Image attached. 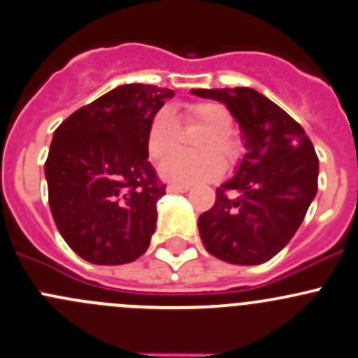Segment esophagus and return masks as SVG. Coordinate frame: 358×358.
Listing matches in <instances>:
<instances>
[{
  "mask_svg": "<svg viewBox=\"0 0 358 358\" xmlns=\"http://www.w3.org/2000/svg\"><path fill=\"white\" fill-rule=\"evenodd\" d=\"M190 187L189 185H168L166 192H169V194H175V192H189Z\"/></svg>",
  "mask_w": 358,
  "mask_h": 358,
  "instance_id": "obj_1",
  "label": "esophagus"
}]
</instances>
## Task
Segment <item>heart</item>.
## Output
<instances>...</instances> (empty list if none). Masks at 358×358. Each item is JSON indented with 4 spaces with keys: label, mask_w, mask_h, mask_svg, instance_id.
Segmentation results:
<instances>
[{
    "label": "heart",
    "mask_w": 358,
    "mask_h": 358,
    "mask_svg": "<svg viewBox=\"0 0 358 358\" xmlns=\"http://www.w3.org/2000/svg\"><path fill=\"white\" fill-rule=\"evenodd\" d=\"M185 120L206 129V134L195 144L201 154H173L180 144V127L175 115L163 108L152 116L148 129V150L152 159H164L159 173L164 180L178 185L213 182L224 171V162L228 166H235L243 156V145L240 138L229 131L231 113L223 104L213 101H199L187 104L183 110ZM221 155L224 157H220Z\"/></svg>",
    "instance_id": "b5f03b06"
}]
</instances>
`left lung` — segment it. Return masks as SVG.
<instances>
[{
	"label": "left lung",
	"instance_id": "left-lung-1",
	"mask_svg": "<svg viewBox=\"0 0 358 358\" xmlns=\"http://www.w3.org/2000/svg\"><path fill=\"white\" fill-rule=\"evenodd\" d=\"M192 94L223 103L238 122L247 149L235 175L216 189L213 208L199 217L202 243L229 264H262L302 224L317 194V154L306 130L257 90L192 89Z\"/></svg>",
	"mask_w": 358,
	"mask_h": 358
}]
</instances>
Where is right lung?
I'll use <instances>...</instances> for the list:
<instances>
[{
    "instance_id": "add662e5",
    "label": "right lung",
    "mask_w": 358,
    "mask_h": 358,
    "mask_svg": "<svg viewBox=\"0 0 358 358\" xmlns=\"http://www.w3.org/2000/svg\"><path fill=\"white\" fill-rule=\"evenodd\" d=\"M173 96L156 85H120L55 130L44 164L51 214L87 262L127 264L148 250L166 194L148 159V129Z\"/></svg>"
}]
</instances>
